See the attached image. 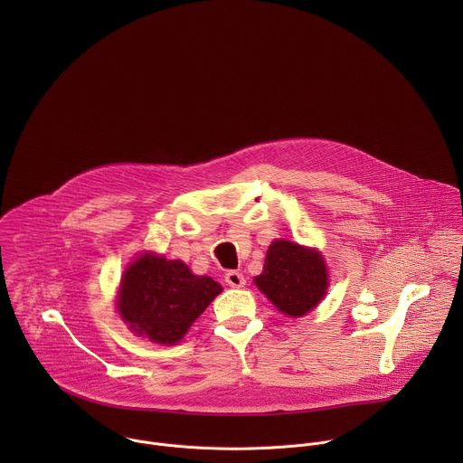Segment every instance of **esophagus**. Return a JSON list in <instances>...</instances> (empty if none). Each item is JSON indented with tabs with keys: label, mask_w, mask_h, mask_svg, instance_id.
<instances>
[{
	"label": "esophagus",
	"mask_w": 463,
	"mask_h": 463,
	"mask_svg": "<svg viewBox=\"0 0 463 463\" xmlns=\"http://www.w3.org/2000/svg\"><path fill=\"white\" fill-rule=\"evenodd\" d=\"M224 281H226V285H230V287H233V288H241V287L246 285V278H244V274L239 272V270H230V272H226V274H224Z\"/></svg>",
	"instance_id": "obj_1"
}]
</instances>
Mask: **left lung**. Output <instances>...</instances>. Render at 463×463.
Masks as SVG:
<instances>
[{
  "label": "left lung",
  "mask_w": 463,
  "mask_h": 463,
  "mask_svg": "<svg viewBox=\"0 0 463 463\" xmlns=\"http://www.w3.org/2000/svg\"><path fill=\"white\" fill-rule=\"evenodd\" d=\"M255 283L278 310L301 317L325 298L328 274L316 250L276 241L269 246L264 272L255 278Z\"/></svg>",
  "instance_id": "1"
}]
</instances>
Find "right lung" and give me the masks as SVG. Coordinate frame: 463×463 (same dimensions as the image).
<instances>
[{
  "label": "right lung",
  "instance_id": "right-lung-1",
  "mask_svg": "<svg viewBox=\"0 0 463 463\" xmlns=\"http://www.w3.org/2000/svg\"><path fill=\"white\" fill-rule=\"evenodd\" d=\"M208 276H196L180 260L142 255L121 283L119 312L137 335L176 344L221 292Z\"/></svg>",
  "mask_w": 463,
  "mask_h": 463
}]
</instances>
